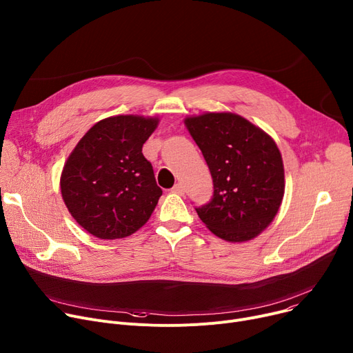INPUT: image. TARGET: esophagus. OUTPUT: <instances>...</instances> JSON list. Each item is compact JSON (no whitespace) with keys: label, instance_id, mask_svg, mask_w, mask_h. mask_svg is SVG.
Wrapping results in <instances>:
<instances>
[{"label":"esophagus","instance_id":"obj_1","mask_svg":"<svg viewBox=\"0 0 353 353\" xmlns=\"http://www.w3.org/2000/svg\"><path fill=\"white\" fill-rule=\"evenodd\" d=\"M171 191L174 192V194H178V195H183L185 194V186L182 185V183H176L172 189H171Z\"/></svg>","mask_w":353,"mask_h":353}]
</instances>
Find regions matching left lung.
Returning <instances> with one entry per match:
<instances>
[{
    "mask_svg": "<svg viewBox=\"0 0 353 353\" xmlns=\"http://www.w3.org/2000/svg\"><path fill=\"white\" fill-rule=\"evenodd\" d=\"M213 179V198L196 208L214 234L230 243L257 237L274 221L285 181L276 141L234 113H203L185 119Z\"/></svg>",
    "mask_w": 353,
    "mask_h": 353,
    "instance_id": "obj_1",
    "label": "left lung"
}]
</instances>
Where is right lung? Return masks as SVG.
I'll return each instance as SVG.
<instances>
[{"label":"right lung","mask_w":353,"mask_h":353,"mask_svg":"<svg viewBox=\"0 0 353 353\" xmlns=\"http://www.w3.org/2000/svg\"><path fill=\"white\" fill-rule=\"evenodd\" d=\"M158 123V117L134 114L103 119L68 157L62 198L73 219L94 237H127L152 214L162 191L143 144Z\"/></svg>","instance_id":"1"}]
</instances>
